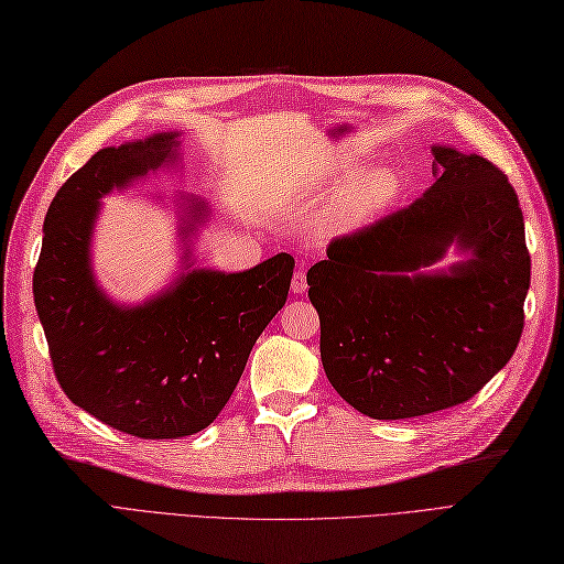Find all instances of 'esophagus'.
<instances>
[{
  "instance_id": "1",
  "label": "esophagus",
  "mask_w": 564,
  "mask_h": 564,
  "mask_svg": "<svg viewBox=\"0 0 564 564\" xmlns=\"http://www.w3.org/2000/svg\"><path fill=\"white\" fill-rule=\"evenodd\" d=\"M306 286H308V282H306V270H296L294 278H292V292H294V294H304Z\"/></svg>"
}]
</instances>
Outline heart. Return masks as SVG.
<instances>
[{"label":"heart","instance_id":"heart-1","mask_svg":"<svg viewBox=\"0 0 564 564\" xmlns=\"http://www.w3.org/2000/svg\"><path fill=\"white\" fill-rule=\"evenodd\" d=\"M359 158L354 153H339L325 158L311 178V191H335L315 219V237L333 239L361 229L370 223L397 194V174L388 167L359 171Z\"/></svg>","mask_w":564,"mask_h":564}]
</instances>
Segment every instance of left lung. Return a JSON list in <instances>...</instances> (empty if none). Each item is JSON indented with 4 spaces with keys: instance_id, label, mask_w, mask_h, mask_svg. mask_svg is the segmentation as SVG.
Listing matches in <instances>:
<instances>
[{
    "instance_id": "1",
    "label": "left lung",
    "mask_w": 564,
    "mask_h": 564,
    "mask_svg": "<svg viewBox=\"0 0 564 564\" xmlns=\"http://www.w3.org/2000/svg\"><path fill=\"white\" fill-rule=\"evenodd\" d=\"M433 155L421 198L333 241L306 274L329 386L380 421L471 400L524 327L531 258L514 188L476 153ZM449 248L458 263L433 269Z\"/></svg>"
}]
</instances>
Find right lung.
I'll return each mask as SVG.
<instances>
[{
  "mask_svg": "<svg viewBox=\"0 0 564 564\" xmlns=\"http://www.w3.org/2000/svg\"><path fill=\"white\" fill-rule=\"evenodd\" d=\"M178 131L109 145L66 178L45 217L33 296L54 376L76 406L143 441H176L217 419L260 333L284 306L294 258L243 272L194 268L210 205L174 198L182 272L141 304H119L93 270L102 198L178 162Z\"/></svg>",
  "mask_w": 564,
  "mask_h": 564,
  "instance_id": "right-lung-1",
  "label": "right lung"
}]
</instances>
